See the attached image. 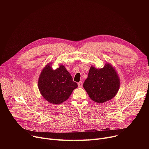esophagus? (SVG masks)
<instances>
[{
	"label": "esophagus",
	"mask_w": 149,
	"mask_h": 149,
	"mask_svg": "<svg viewBox=\"0 0 149 149\" xmlns=\"http://www.w3.org/2000/svg\"><path fill=\"white\" fill-rule=\"evenodd\" d=\"M78 86H79V87H82V86H83V82L82 81H80V82H79L78 83Z\"/></svg>",
	"instance_id": "obj_1"
}]
</instances>
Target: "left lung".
I'll return each instance as SVG.
<instances>
[{"label":"left lung","instance_id":"8db88e82","mask_svg":"<svg viewBox=\"0 0 149 149\" xmlns=\"http://www.w3.org/2000/svg\"><path fill=\"white\" fill-rule=\"evenodd\" d=\"M120 86V79L115 69L107 63L101 69L91 66L83 83V88L90 98L98 103H103L113 98Z\"/></svg>","mask_w":149,"mask_h":149}]
</instances>
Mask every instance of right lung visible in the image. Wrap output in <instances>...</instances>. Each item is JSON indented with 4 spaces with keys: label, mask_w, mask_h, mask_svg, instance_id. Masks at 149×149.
Instances as JSON below:
<instances>
[{
    "label": "right lung",
    "mask_w": 149,
    "mask_h": 149,
    "mask_svg": "<svg viewBox=\"0 0 149 149\" xmlns=\"http://www.w3.org/2000/svg\"><path fill=\"white\" fill-rule=\"evenodd\" d=\"M38 87L42 97L49 103L60 104L69 98L78 87L65 66L53 69L51 63L47 64L40 75Z\"/></svg>",
    "instance_id": "1"
}]
</instances>
